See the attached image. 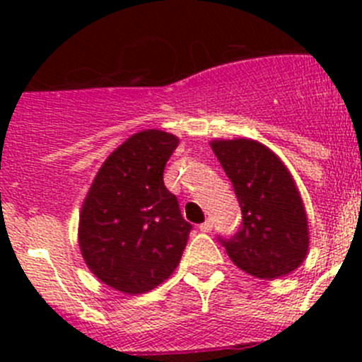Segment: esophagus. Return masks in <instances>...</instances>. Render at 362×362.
I'll return each instance as SVG.
<instances>
[{"instance_id":"34e87169","label":"esophagus","mask_w":362,"mask_h":362,"mask_svg":"<svg viewBox=\"0 0 362 362\" xmlns=\"http://www.w3.org/2000/svg\"><path fill=\"white\" fill-rule=\"evenodd\" d=\"M211 228H214V222H211V218H206L203 224H199V231L202 233H210Z\"/></svg>"}]
</instances>
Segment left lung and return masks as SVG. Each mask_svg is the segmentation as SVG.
I'll return each instance as SVG.
<instances>
[{"label":"left lung","mask_w":362,"mask_h":362,"mask_svg":"<svg viewBox=\"0 0 362 362\" xmlns=\"http://www.w3.org/2000/svg\"><path fill=\"white\" fill-rule=\"evenodd\" d=\"M211 151L235 187L242 228L218 238L231 261L257 279L294 272L308 252V218L293 175L268 147L247 138L214 140Z\"/></svg>","instance_id":"left-lung-1"}]
</instances>
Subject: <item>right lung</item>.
I'll use <instances>...</instances> for the list:
<instances>
[{"label":"right lung","mask_w":362,"mask_h":362,"mask_svg":"<svg viewBox=\"0 0 362 362\" xmlns=\"http://www.w3.org/2000/svg\"><path fill=\"white\" fill-rule=\"evenodd\" d=\"M175 134L145 129L127 138L98 171L80 211L78 245L103 284L144 294L180 262L192 226L163 180Z\"/></svg>","instance_id":"right-lung-1"}]
</instances>
